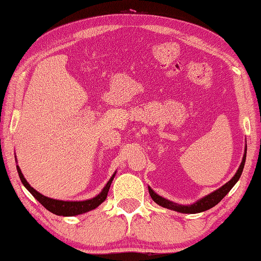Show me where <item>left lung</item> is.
I'll use <instances>...</instances> for the list:
<instances>
[{"label":"left lung","mask_w":261,"mask_h":261,"mask_svg":"<svg viewBox=\"0 0 261 261\" xmlns=\"http://www.w3.org/2000/svg\"><path fill=\"white\" fill-rule=\"evenodd\" d=\"M246 157H247V145H246V149H244V155H243V158H242L241 165H240L237 173L234 174V176L231 178V180H229L226 183V185H224L223 187L217 189L216 191H214L212 193H209V195L205 196L203 198L199 199L198 201H196L195 203H192V205H188V206L178 205V203L167 200V199L158 196L157 193L154 190H152L150 187H148V190H149V195H150L152 200H154L157 203V205H160V206L167 208V209H171V211H175V212L183 213V214H197V213L208 211V209H211L214 206H216L217 203L227 195L229 190H231V189L234 186H236V183L239 181L240 176H241V174H242L244 163H246Z\"/></svg>","instance_id":"obj_1"}]
</instances>
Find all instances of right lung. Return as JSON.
I'll use <instances>...</instances> for the list:
<instances>
[{
  "instance_id": "1",
  "label": "right lung",
  "mask_w": 261,
  "mask_h": 261,
  "mask_svg": "<svg viewBox=\"0 0 261 261\" xmlns=\"http://www.w3.org/2000/svg\"><path fill=\"white\" fill-rule=\"evenodd\" d=\"M17 170H18V174L20 180H21L22 185L25 187V189L32 193V195L37 199V200L42 203V205L47 209L48 212L55 214V215L59 216H75V215H80V214H85L89 211H93V209L98 207L101 202H103L106 197L107 193H109L111 183L113 181V178L116 174V172L114 173L112 177L110 178V181L106 183V186L104 187L103 190L100 191L96 197L89 199V200H84V201H64V200H56V199H52L48 197L43 196L42 193H39L38 191H36L33 187H30L29 183L25 180L23 174L21 173V170L20 167L17 165Z\"/></svg>"
}]
</instances>
